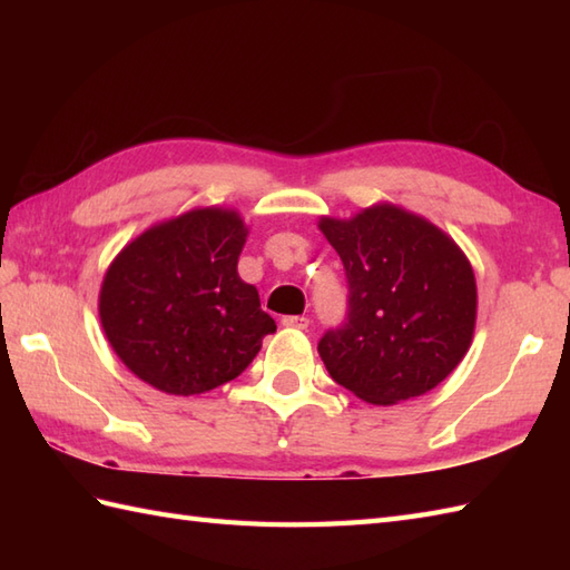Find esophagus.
<instances>
[{
  "mask_svg": "<svg viewBox=\"0 0 570 570\" xmlns=\"http://www.w3.org/2000/svg\"><path fill=\"white\" fill-rule=\"evenodd\" d=\"M308 323L311 321L306 316H284L282 318V325H286V328H294V331H306Z\"/></svg>",
  "mask_w": 570,
  "mask_h": 570,
  "instance_id": "esophagus-1",
  "label": "esophagus"
}]
</instances>
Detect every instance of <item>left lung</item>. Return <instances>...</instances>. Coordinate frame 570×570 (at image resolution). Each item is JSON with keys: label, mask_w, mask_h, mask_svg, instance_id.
Returning a JSON list of instances; mask_svg holds the SVG:
<instances>
[{"label": "left lung", "mask_w": 570, "mask_h": 570, "mask_svg": "<svg viewBox=\"0 0 570 570\" xmlns=\"http://www.w3.org/2000/svg\"><path fill=\"white\" fill-rule=\"evenodd\" d=\"M341 254L345 321L318 353L331 377L370 404L390 406L439 386L468 353L475 331V276L439 227L394 205L353 220H321Z\"/></svg>", "instance_id": "1"}]
</instances>
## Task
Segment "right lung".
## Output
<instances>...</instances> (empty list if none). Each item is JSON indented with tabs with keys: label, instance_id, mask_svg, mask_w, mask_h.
<instances>
[{
	"label": "right lung",
	"instance_id": "right-lung-1",
	"mask_svg": "<svg viewBox=\"0 0 570 570\" xmlns=\"http://www.w3.org/2000/svg\"><path fill=\"white\" fill-rule=\"evenodd\" d=\"M237 213L193 210L147 229L105 274L100 321L119 360L166 394L210 392L249 367L276 323L237 274Z\"/></svg>",
	"mask_w": 570,
	"mask_h": 570
}]
</instances>
